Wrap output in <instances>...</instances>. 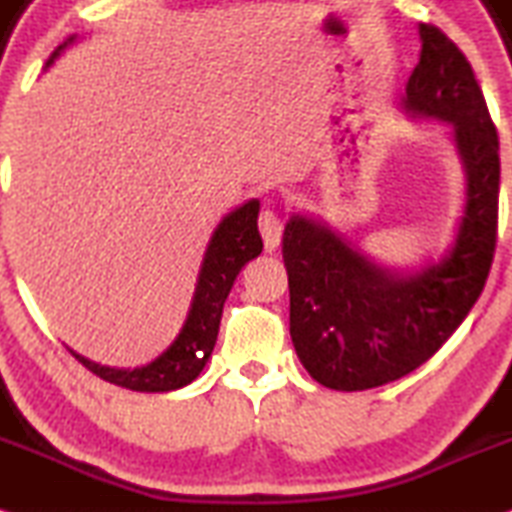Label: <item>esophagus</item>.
<instances>
[{
  "instance_id": "1",
  "label": "esophagus",
  "mask_w": 512,
  "mask_h": 512,
  "mask_svg": "<svg viewBox=\"0 0 512 512\" xmlns=\"http://www.w3.org/2000/svg\"><path fill=\"white\" fill-rule=\"evenodd\" d=\"M258 230H261L263 244H266V251H275L282 242V220L278 218L275 210H261L258 215Z\"/></svg>"
}]
</instances>
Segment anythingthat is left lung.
Returning a JSON list of instances; mask_svg holds the SVG:
<instances>
[{"instance_id":"obj_1","label":"left lung","mask_w":512,"mask_h":512,"mask_svg":"<svg viewBox=\"0 0 512 512\" xmlns=\"http://www.w3.org/2000/svg\"><path fill=\"white\" fill-rule=\"evenodd\" d=\"M402 107L453 126L465 167V215L441 261L398 273L376 266L323 222L292 215L282 234L290 282V335L321 386L366 390L398 381L434 357L470 314L496 251L498 134L472 64L431 23Z\"/></svg>"}]
</instances>
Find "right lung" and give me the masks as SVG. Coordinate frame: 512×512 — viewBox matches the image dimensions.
Instances as JSON below:
<instances>
[{
  "label": "right lung",
  "instance_id": "add662e5",
  "mask_svg": "<svg viewBox=\"0 0 512 512\" xmlns=\"http://www.w3.org/2000/svg\"><path fill=\"white\" fill-rule=\"evenodd\" d=\"M74 38L76 35H71L69 40L62 42L52 52L45 69L64 52L66 45L74 42ZM258 208H261V203L251 198L244 206L234 208L230 215H225L220 225L215 227L206 256H203L196 292L194 299H191V309L186 314L184 326L158 359H153L146 366H138V369H112V366L90 362V359L81 357L74 350L69 352L88 371L100 376L102 381H110L114 386H122L126 390L167 393V390L189 386L201 374L210 352H213L220 330L222 306H225V299L232 290L234 280H237L239 270L263 251L261 234H258Z\"/></svg>",
  "mask_w": 512,
  "mask_h": 512
}]
</instances>
